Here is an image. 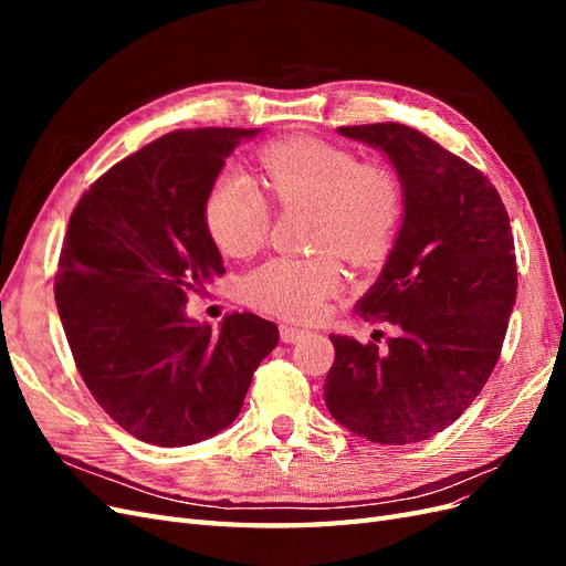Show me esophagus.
Here are the masks:
<instances>
[{
    "label": "esophagus",
    "mask_w": 566,
    "mask_h": 566,
    "mask_svg": "<svg viewBox=\"0 0 566 566\" xmlns=\"http://www.w3.org/2000/svg\"><path fill=\"white\" fill-rule=\"evenodd\" d=\"M310 335V331H304V328H295V325H281V339L283 342H290V345H293V342H300L302 337H306Z\"/></svg>",
    "instance_id": "34e87169"
}]
</instances>
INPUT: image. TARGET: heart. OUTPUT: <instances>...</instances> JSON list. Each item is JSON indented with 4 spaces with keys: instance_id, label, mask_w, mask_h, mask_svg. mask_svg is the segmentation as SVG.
I'll list each match as a JSON object with an SVG mask.
<instances>
[{
    "instance_id": "obj_1",
    "label": "heart",
    "mask_w": 566,
    "mask_h": 566,
    "mask_svg": "<svg viewBox=\"0 0 566 566\" xmlns=\"http://www.w3.org/2000/svg\"><path fill=\"white\" fill-rule=\"evenodd\" d=\"M260 163L281 205L316 210V248H333L354 266H373L389 254L403 219V188L391 167L361 163L352 150L316 139L273 144ZM269 221L260 186L241 167H227L205 198V224L217 248L231 256L252 254L264 243ZM339 287L342 271L328 254L273 256L243 281L250 304L290 321L314 318Z\"/></svg>"
}]
</instances>
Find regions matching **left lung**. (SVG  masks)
<instances>
[{"label":"left lung","instance_id":"obj_1","mask_svg":"<svg viewBox=\"0 0 566 566\" xmlns=\"http://www.w3.org/2000/svg\"><path fill=\"white\" fill-rule=\"evenodd\" d=\"M382 150L403 188V219L366 321L401 331L389 349L331 335V416L375 443L424 441L458 420L499 364L517 297L510 217L491 181L430 136L399 123L339 127Z\"/></svg>","mask_w":566,"mask_h":566}]
</instances>
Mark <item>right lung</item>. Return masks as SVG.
<instances>
[{
  "label": "right lung",
  "mask_w": 566,
  "mask_h": 566,
  "mask_svg": "<svg viewBox=\"0 0 566 566\" xmlns=\"http://www.w3.org/2000/svg\"><path fill=\"white\" fill-rule=\"evenodd\" d=\"M260 129H179L132 153L77 202L54 295L92 397L132 437L191 447L238 418L252 375L279 345L262 316L212 333L186 302L224 273L205 198L224 160Z\"/></svg>",
  "instance_id": "add662e5"
}]
</instances>
